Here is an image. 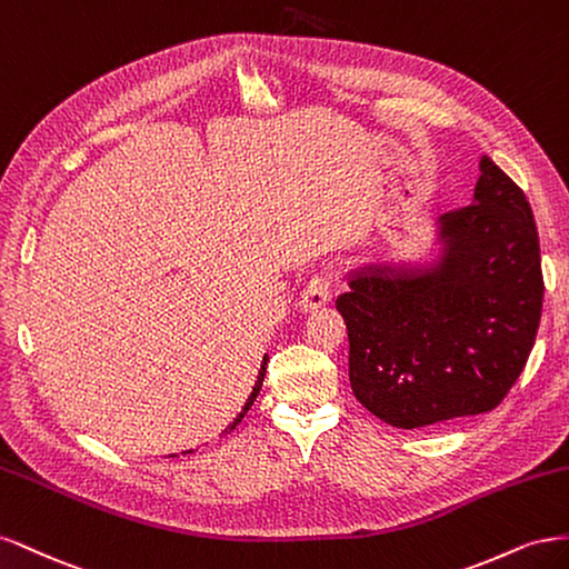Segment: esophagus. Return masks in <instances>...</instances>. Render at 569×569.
<instances>
[{
    "instance_id": "obj_1",
    "label": "esophagus",
    "mask_w": 569,
    "mask_h": 569,
    "mask_svg": "<svg viewBox=\"0 0 569 569\" xmlns=\"http://www.w3.org/2000/svg\"><path fill=\"white\" fill-rule=\"evenodd\" d=\"M331 281H333L331 273H317V277H311L307 288L302 290L300 309L309 311V309L323 307L328 300H331Z\"/></svg>"
}]
</instances>
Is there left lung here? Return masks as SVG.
Returning <instances> with one entry per match:
<instances>
[{"label":"left lung","instance_id":"obj_1","mask_svg":"<svg viewBox=\"0 0 569 569\" xmlns=\"http://www.w3.org/2000/svg\"><path fill=\"white\" fill-rule=\"evenodd\" d=\"M472 203L437 219L435 264H369L336 307L350 385L392 428L497 409L535 347L543 302L539 233L522 189L482 156Z\"/></svg>","mask_w":569,"mask_h":569}]
</instances>
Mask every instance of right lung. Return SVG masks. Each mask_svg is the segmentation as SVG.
<instances>
[{"instance_id":"obj_1","label":"right lung","mask_w":569,"mask_h":569,"mask_svg":"<svg viewBox=\"0 0 569 569\" xmlns=\"http://www.w3.org/2000/svg\"><path fill=\"white\" fill-rule=\"evenodd\" d=\"M264 359H267V357H264ZM262 380H264V369H262V371H260V376H258V385H254V388H252V395H250V399H248L246 409H248V407H252L254 397H258V392H260V388H262ZM243 413H246V411H243ZM243 413H241V418H243ZM241 418H236V423H238V420H241ZM236 423H233V426H236ZM233 426H231L229 430H233ZM189 451H191V449H189ZM184 453H187V451H184Z\"/></svg>"}]
</instances>
